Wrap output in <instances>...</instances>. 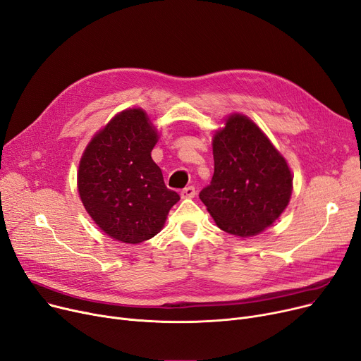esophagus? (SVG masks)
I'll return each instance as SVG.
<instances>
[{
  "label": "esophagus",
  "mask_w": 361,
  "mask_h": 361,
  "mask_svg": "<svg viewBox=\"0 0 361 361\" xmlns=\"http://www.w3.org/2000/svg\"><path fill=\"white\" fill-rule=\"evenodd\" d=\"M195 194H197V191H195L194 186H186L185 190H182L180 197H182V198H194Z\"/></svg>",
  "instance_id": "1"
}]
</instances>
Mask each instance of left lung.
<instances>
[{"label": "left lung", "mask_w": 361, "mask_h": 361, "mask_svg": "<svg viewBox=\"0 0 361 361\" xmlns=\"http://www.w3.org/2000/svg\"><path fill=\"white\" fill-rule=\"evenodd\" d=\"M213 135L214 175L200 192L216 225L238 238L262 233L286 210L293 171L269 136L241 113Z\"/></svg>", "instance_id": "obj_1"}]
</instances>
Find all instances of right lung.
<instances>
[{
  "label": "right lung",
  "mask_w": 361,
  "mask_h": 361,
  "mask_svg": "<svg viewBox=\"0 0 361 361\" xmlns=\"http://www.w3.org/2000/svg\"><path fill=\"white\" fill-rule=\"evenodd\" d=\"M160 133L141 107L122 110L85 148L78 192L95 225L114 241L140 244L156 236L180 197L166 188L151 159Z\"/></svg>",
  "instance_id": "add662e5"
}]
</instances>
